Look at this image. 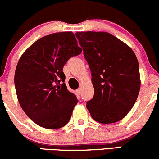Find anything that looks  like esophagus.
<instances>
[{"label": "esophagus", "mask_w": 159, "mask_h": 159, "mask_svg": "<svg viewBox=\"0 0 159 159\" xmlns=\"http://www.w3.org/2000/svg\"><path fill=\"white\" fill-rule=\"evenodd\" d=\"M76 93H77L78 94H79V95H80V93H81V89H80V88H79V89H76Z\"/></svg>", "instance_id": "obj_1"}]
</instances>
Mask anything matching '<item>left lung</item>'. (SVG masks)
I'll use <instances>...</instances> for the list:
<instances>
[{
	"instance_id": "obj_1",
	"label": "left lung",
	"mask_w": 159,
	"mask_h": 159,
	"mask_svg": "<svg viewBox=\"0 0 159 159\" xmlns=\"http://www.w3.org/2000/svg\"><path fill=\"white\" fill-rule=\"evenodd\" d=\"M89 66L93 98L86 108L94 120L115 123L133 107L139 93V65L131 48L115 36L103 31L76 32Z\"/></svg>"
}]
</instances>
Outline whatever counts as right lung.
<instances>
[{"label": "right lung", "instance_id": "right-lung-1", "mask_svg": "<svg viewBox=\"0 0 159 159\" xmlns=\"http://www.w3.org/2000/svg\"><path fill=\"white\" fill-rule=\"evenodd\" d=\"M82 52L72 31L41 38L23 53L17 65L15 85L25 113L42 128L58 129L70 120L77 103L67 89L62 68Z\"/></svg>", "mask_w": 159, "mask_h": 159}]
</instances>
